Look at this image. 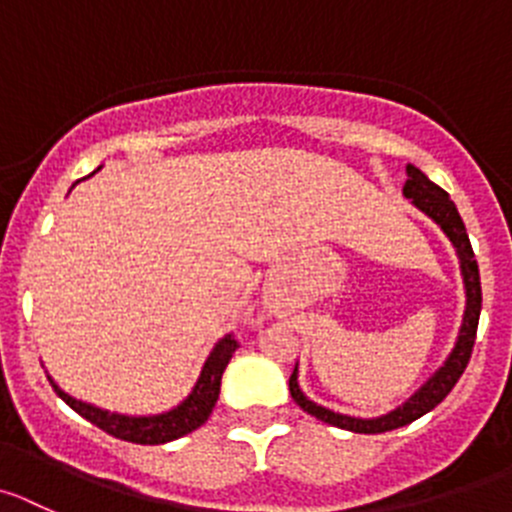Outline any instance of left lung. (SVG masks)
<instances>
[{"mask_svg": "<svg viewBox=\"0 0 512 512\" xmlns=\"http://www.w3.org/2000/svg\"><path fill=\"white\" fill-rule=\"evenodd\" d=\"M407 176L409 179L407 184H404V197L412 199V202L427 214V217H432L434 222L442 227V232L450 237V242L457 250V257H460V270H462V280H465V295H467L465 318H462V328H460V336H457L455 348H452V353L447 356L444 366H439L437 374H434L422 389L414 391V396H409L401 407H396L394 412L384 414V417L358 419V417H348V414L331 412V409L315 404V401H310L308 396L300 391L298 366H295L293 376H290V396L295 399V404H298L303 412H308L310 417L321 419V422L331 424V427L348 429V432L381 434V432H389V429L404 427V424H412L414 419H419L422 414L432 412L439 401L455 389L462 371H465L467 364H470L472 346H475L477 321H480V308H482V288H480V270H477L475 252H472L465 222H462L460 212H457L450 194H447L442 186L434 184V181H429L417 166L409 164Z\"/></svg>", "mask_w": 512, "mask_h": 512, "instance_id": "1", "label": "left lung"}]
</instances>
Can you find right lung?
<instances>
[{"instance_id":"right-lung-1","label":"right lung","mask_w":512,"mask_h":512,"mask_svg":"<svg viewBox=\"0 0 512 512\" xmlns=\"http://www.w3.org/2000/svg\"><path fill=\"white\" fill-rule=\"evenodd\" d=\"M237 348H240V343L234 341L232 333H227V336L212 348L207 361H204V369L202 374H199L194 389H191V394L181 401L179 407L171 409V412L151 414V417H128V414L105 412V409L93 407V404L73 399V396L65 394L50 376H47V379H50L55 394L60 396L70 409H75L80 417L88 419L90 424L100 427L103 432L133 444H164L171 442V439H179L184 437V434L194 432V429H199L207 422L214 404H217L219 399V386H222L224 369H227L229 358H232V353L237 351Z\"/></svg>"}]
</instances>
